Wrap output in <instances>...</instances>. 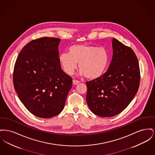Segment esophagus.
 I'll return each mask as SVG.
<instances>
[{
    "mask_svg": "<svg viewBox=\"0 0 155 155\" xmlns=\"http://www.w3.org/2000/svg\"><path fill=\"white\" fill-rule=\"evenodd\" d=\"M79 83H80V81H78V80H73V84L74 85H77V84H78Z\"/></svg>",
    "mask_w": 155,
    "mask_h": 155,
    "instance_id": "obj_1",
    "label": "esophagus"
}]
</instances>
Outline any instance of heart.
I'll use <instances>...</instances> for the list:
<instances>
[{
	"label": "heart",
	"instance_id": "heart-1",
	"mask_svg": "<svg viewBox=\"0 0 155 155\" xmlns=\"http://www.w3.org/2000/svg\"><path fill=\"white\" fill-rule=\"evenodd\" d=\"M68 53H63L59 56V63L63 70L69 75L74 73L77 68L80 74L87 78L94 80L99 78L107 70L110 55L107 49L88 44L71 46Z\"/></svg>",
	"mask_w": 155,
	"mask_h": 155
}]
</instances>
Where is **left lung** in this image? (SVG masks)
<instances>
[{"label":"left lung","instance_id":"left-lung-1","mask_svg":"<svg viewBox=\"0 0 155 155\" xmlns=\"http://www.w3.org/2000/svg\"><path fill=\"white\" fill-rule=\"evenodd\" d=\"M113 57L107 71L86 82V101L90 110L100 117H113L124 110L140 86V70L133 49L113 38Z\"/></svg>","mask_w":155,"mask_h":155}]
</instances>
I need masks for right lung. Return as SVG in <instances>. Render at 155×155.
Segmentation results:
<instances>
[{"mask_svg": "<svg viewBox=\"0 0 155 155\" xmlns=\"http://www.w3.org/2000/svg\"><path fill=\"white\" fill-rule=\"evenodd\" d=\"M60 41L50 37L32 40L22 48L15 63V90L27 109L40 118L59 114L72 87V78L59 63Z\"/></svg>", "mask_w": 155, "mask_h": 155, "instance_id": "add662e5", "label": "right lung"}]
</instances>
